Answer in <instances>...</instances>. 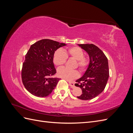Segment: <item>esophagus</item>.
Returning <instances> with one entry per match:
<instances>
[{
    "label": "esophagus",
    "instance_id": "34e87169",
    "mask_svg": "<svg viewBox=\"0 0 133 133\" xmlns=\"http://www.w3.org/2000/svg\"><path fill=\"white\" fill-rule=\"evenodd\" d=\"M69 85L70 86L71 88H74L75 86L74 85V82H69Z\"/></svg>",
    "mask_w": 133,
    "mask_h": 133
}]
</instances>
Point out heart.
<instances>
[{"label": "heart", "mask_w": 133, "mask_h": 133, "mask_svg": "<svg viewBox=\"0 0 133 133\" xmlns=\"http://www.w3.org/2000/svg\"><path fill=\"white\" fill-rule=\"evenodd\" d=\"M84 55V51L78 46H72L63 51L58 49L55 51L53 55V63L55 65L61 66L65 63L67 58H72L76 60L75 66H78L80 70L85 71L89 66V60ZM59 77L71 81L79 76V72L76 70H71L66 68H60L57 70Z\"/></svg>", "instance_id": "obj_1"}]
</instances>
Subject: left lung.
I'll list each match as a JSON object with an SVG mask.
<instances>
[{"mask_svg":"<svg viewBox=\"0 0 133 133\" xmlns=\"http://www.w3.org/2000/svg\"><path fill=\"white\" fill-rule=\"evenodd\" d=\"M89 56L90 63L82 78L76 80V87L80 88L82 94L77 96L82 100L96 97L104 90L109 75L108 59L99 48L92 44H78Z\"/></svg>","mask_w":133,"mask_h":133,"instance_id":"left-lung-1","label":"left lung"}]
</instances>
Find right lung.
Wrapping results in <instances>:
<instances>
[{
  "instance_id": "1",
  "label": "right lung",
  "mask_w": 133,
  "mask_h": 133,
  "mask_svg": "<svg viewBox=\"0 0 133 133\" xmlns=\"http://www.w3.org/2000/svg\"><path fill=\"white\" fill-rule=\"evenodd\" d=\"M66 45L45 39L32 44L25 55L22 69L24 86L30 93L38 97H45L53 91L60 79L53 78L57 73L53 55L58 48Z\"/></svg>"
}]
</instances>
